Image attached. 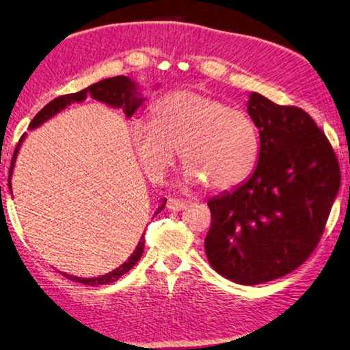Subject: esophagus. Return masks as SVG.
Instances as JSON below:
<instances>
[{"instance_id":"obj_1","label":"esophagus","mask_w":350,"mask_h":350,"mask_svg":"<svg viewBox=\"0 0 350 350\" xmlns=\"http://www.w3.org/2000/svg\"><path fill=\"white\" fill-rule=\"evenodd\" d=\"M189 205L188 200H180V199H168L167 202V208L168 209H173V211H180V209H185Z\"/></svg>"}]
</instances>
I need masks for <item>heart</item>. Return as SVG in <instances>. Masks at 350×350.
<instances>
[{"label": "heart", "mask_w": 350, "mask_h": 350, "mask_svg": "<svg viewBox=\"0 0 350 350\" xmlns=\"http://www.w3.org/2000/svg\"><path fill=\"white\" fill-rule=\"evenodd\" d=\"M131 144L145 173L161 182L180 148L185 180L211 189L239 185L256 168L258 136L245 110L211 94L180 88L163 94L151 109V120H136Z\"/></svg>", "instance_id": "obj_1"}]
</instances>
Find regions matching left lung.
Here are the masks:
<instances>
[{
    "instance_id": "obj_1",
    "label": "left lung",
    "mask_w": 350,
    "mask_h": 350,
    "mask_svg": "<svg viewBox=\"0 0 350 350\" xmlns=\"http://www.w3.org/2000/svg\"><path fill=\"white\" fill-rule=\"evenodd\" d=\"M247 113L260 135L258 163L243 185L208 202L213 219L205 251L220 275L252 286L309 258L341 174L329 139L304 110L251 93Z\"/></svg>"
}]
</instances>
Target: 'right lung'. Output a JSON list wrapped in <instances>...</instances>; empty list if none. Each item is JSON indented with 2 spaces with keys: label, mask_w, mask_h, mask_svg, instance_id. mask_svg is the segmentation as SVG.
<instances>
[{
  "label": "right lung",
  "mask_w": 350,
  "mask_h": 350,
  "mask_svg": "<svg viewBox=\"0 0 350 350\" xmlns=\"http://www.w3.org/2000/svg\"><path fill=\"white\" fill-rule=\"evenodd\" d=\"M85 98L100 100V103H105V104H109L111 107H118V109L120 107V109H124L126 118H130L142 103V99L139 98L137 93H136V85L133 84L131 79L126 78V76H114V78L99 81V82H96V84L87 87L85 90H81L78 93H72V94H64V96H59V98H55L53 100H50V103L46 107H44L41 111H38L36 116L31 119L29 129H35V126L41 125L42 122H46L47 119L55 116L56 113L64 110L67 105H70L72 103H81V100H84ZM21 142H23V137H21L20 144ZM20 144L16 145V148L14 151V157H12L10 171H9L10 176H12V171H14L15 159H16V154H18V148H20ZM9 188H10V177H9ZM10 191H12V188H10ZM165 202H167V199H165ZM165 202L162 203L161 206H159V209L154 213V215H157L165 208ZM144 245H145V240H144V236H142L141 241H139L137 246H136L135 252H133L131 256L126 258V262L120 265L118 269H114V271L109 272V274H105V275L94 277V278H81V277H75V275H68V274H64V275L68 278V280L78 282V283L87 284V286L110 284L113 282L119 280L120 277L126 274V272H129L133 268V266L137 263V260L141 258L142 252H144Z\"/></svg>",
  "instance_id": "1"
}]
</instances>
